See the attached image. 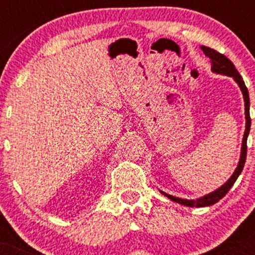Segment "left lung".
I'll return each instance as SVG.
<instances>
[{"label": "left lung", "mask_w": 255, "mask_h": 255, "mask_svg": "<svg viewBox=\"0 0 255 255\" xmlns=\"http://www.w3.org/2000/svg\"><path fill=\"white\" fill-rule=\"evenodd\" d=\"M202 49L206 53L207 57L211 58V65H212V70L217 74H224V75L227 76H233L235 79V82L238 83L240 89L243 92V96H244V101H245V117H247V128H245V132H244V138H243V147H242V155H240V162L238 164V168L235 170L234 175L230 177L229 181L225 184V185L221 186L220 189H217L216 191L211 193V194L206 195L203 198H199L197 200H188V199H181V198H176L172 197V195H168L166 193H163V195H166L167 198H170L171 200L173 202H177V203L182 204V206L186 207H207V206H212V204L217 203L218 200L222 199L225 195L229 193V190L231 189V186L235 184L236 179L239 177V175L242 173L243 168H244L245 164V159H247V139L248 135H249V131H251V115H249V106H251V102H249V92H248V88L245 87V83L243 80V78L240 76V74L238 73V70L235 69L234 64L231 62V60L226 57L225 55L217 52L216 49H212L209 47H204L202 46Z\"/></svg>", "instance_id": "obj_1"}]
</instances>
